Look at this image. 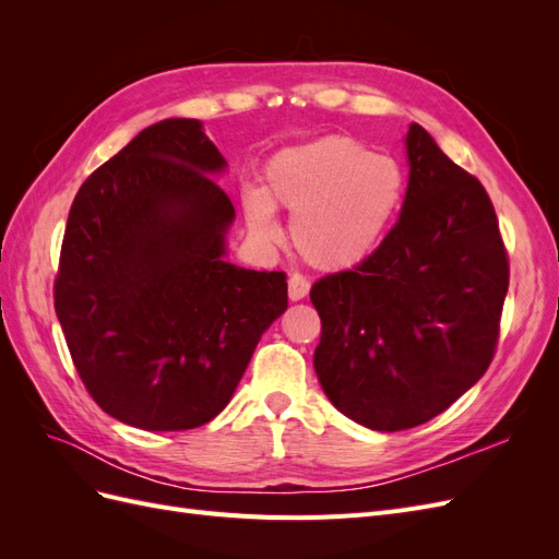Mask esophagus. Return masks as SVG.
I'll list each match as a JSON object with an SVG mask.
<instances>
[{
	"label": "esophagus",
	"mask_w": 559,
	"mask_h": 559,
	"mask_svg": "<svg viewBox=\"0 0 559 559\" xmlns=\"http://www.w3.org/2000/svg\"><path fill=\"white\" fill-rule=\"evenodd\" d=\"M308 292H310V282L302 277V275H298V273H294L292 277H289V298L292 300H302L308 296Z\"/></svg>",
	"instance_id": "34e87169"
}]
</instances>
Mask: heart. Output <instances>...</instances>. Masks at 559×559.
Returning <instances> with one entry per match:
<instances>
[{"mask_svg": "<svg viewBox=\"0 0 559 559\" xmlns=\"http://www.w3.org/2000/svg\"><path fill=\"white\" fill-rule=\"evenodd\" d=\"M403 198L405 170L396 158L331 134L277 151L261 189H242V210L259 245L280 242L275 207L289 210V235L300 257L319 270H345L380 247Z\"/></svg>", "mask_w": 559, "mask_h": 559, "instance_id": "obj_1", "label": "heart"}]
</instances>
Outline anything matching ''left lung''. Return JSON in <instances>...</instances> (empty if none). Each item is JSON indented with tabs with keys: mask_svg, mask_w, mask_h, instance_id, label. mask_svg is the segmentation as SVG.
I'll list each match as a JSON object with an SVG mask.
<instances>
[{
	"mask_svg": "<svg viewBox=\"0 0 559 559\" xmlns=\"http://www.w3.org/2000/svg\"><path fill=\"white\" fill-rule=\"evenodd\" d=\"M396 226L354 270L314 282V370L337 411L373 431L425 425L492 361L509 292L499 222L483 183L411 123Z\"/></svg>",
	"mask_w": 559,
	"mask_h": 559,
	"instance_id": "8db88e82",
	"label": "left lung"
}]
</instances>
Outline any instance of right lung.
<instances>
[{"mask_svg": "<svg viewBox=\"0 0 559 559\" xmlns=\"http://www.w3.org/2000/svg\"><path fill=\"white\" fill-rule=\"evenodd\" d=\"M226 158L195 118L144 128L83 181L67 216L56 314L76 373L107 415L186 431L222 413L286 275L226 261Z\"/></svg>", "mask_w": 559, "mask_h": 559, "instance_id": "1", "label": "right lung"}]
</instances>
